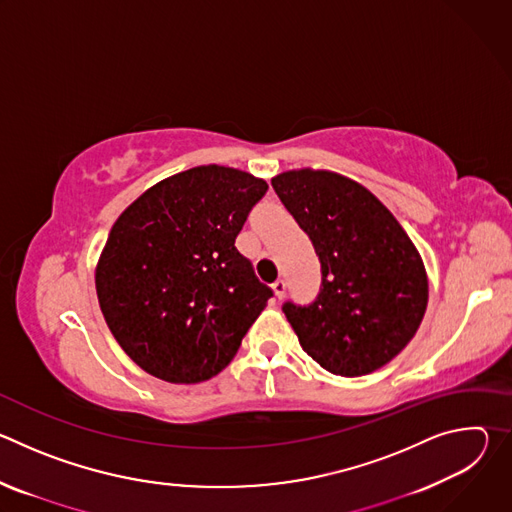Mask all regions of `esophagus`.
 <instances>
[{
  "label": "esophagus",
  "mask_w": 512,
  "mask_h": 512,
  "mask_svg": "<svg viewBox=\"0 0 512 512\" xmlns=\"http://www.w3.org/2000/svg\"><path fill=\"white\" fill-rule=\"evenodd\" d=\"M285 291H287V283H285L283 279H277V281L273 283V294H275V298H277V300L285 298Z\"/></svg>",
  "instance_id": "esophagus-1"
}]
</instances>
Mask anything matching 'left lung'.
Wrapping results in <instances>:
<instances>
[{"mask_svg":"<svg viewBox=\"0 0 512 512\" xmlns=\"http://www.w3.org/2000/svg\"><path fill=\"white\" fill-rule=\"evenodd\" d=\"M271 186L322 265L316 300L281 308L302 348L340 377L381 369L409 344L427 308L415 245L389 208L350 178L291 170Z\"/></svg>","mask_w":512,"mask_h":512,"instance_id":"1","label":"left lung"}]
</instances>
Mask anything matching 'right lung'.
I'll return each mask as SVG.
<instances>
[{"instance_id": "1", "label": "right lung", "mask_w": 512, "mask_h": 512, "mask_svg": "<svg viewBox=\"0 0 512 512\" xmlns=\"http://www.w3.org/2000/svg\"><path fill=\"white\" fill-rule=\"evenodd\" d=\"M267 184L198 166L145 190L117 218L95 285L105 322L141 367L168 383L221 373L273 296L235 239Z\"/></svg>"}]
</instances>
